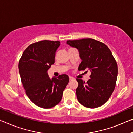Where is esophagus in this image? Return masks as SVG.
I'll return each mask as SVG.
<instances>
[{"instance_id": "obj_1", "label": "esophagus", "mask_w": 133, "mask_h": 133, "mask_svg": "<svg viewBox=\"0 0 133 133\" xmlns=\"http://www.w3.org/2000/svg\"><path fill=\"white\" fill-rule=\"evenodd\" d=\"M74 79H75V78H74L73 77H70H70H69V80H70V81H71V80H74Z\"/></svg>"}]
</instances>
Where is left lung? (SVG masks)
<instances>
[{"mask_svg": "<svg viewBox=\"0 0 133 133\" xmlns=\"http://www.w3.org/2000/svg\"><path fill=\"white\" fill-rule=\"evenodd\" d=\"M67 44L78 49L82 62L78 70L89 69L90 79L76 78L77 100L83 106L94 109L109 100L116 86L118 75L117 64L109 48L93 39L67 40Z\"/></svg>", "mask_w": 133, "mask_h": 133, "instance_id": "1", "label": "left lung"}]
</instances>
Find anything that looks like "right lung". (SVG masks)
Listing matches in <instances>:
<instances>
[{
	"mask_svg": "<svg viewBox=\"0 0 133 133\" xmlns=\"http://www.w3.org/2000/svg\"><path fill=\"white\" fill-rule=\"evenodd\" d=\"M59 41L42 40L29 46L19 63L22 84L29 99L43 109H50L60 103L63 92L69 82L67 75L50 78L48 70L55 63Z\"/></svg>",
	"mask_w": 133,
	"mask_h": 133,
	"instance_id": "obj_1",
	"label": "right lung"
}]
</instances>
